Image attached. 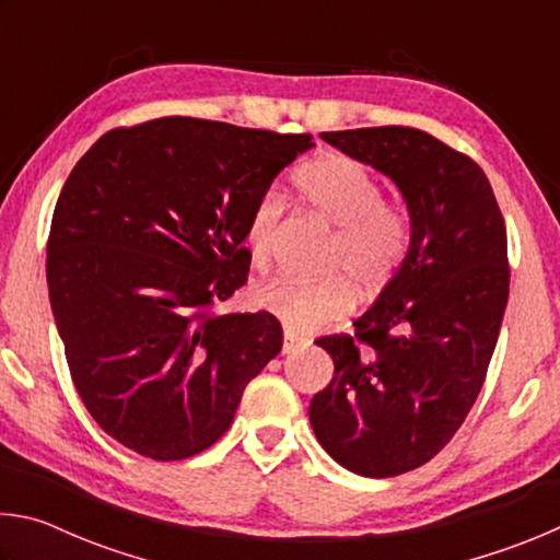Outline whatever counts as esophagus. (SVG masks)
Masks as SVG:
<instances>
[{
	"label": "esophagus",
	"instance_id": "34e87169",
	"mask_svg": "<svg viewBox=\"0 0 560 560\" xmlns=\"http://www.w3.org/2000/svg\"><path fill=\"white\" fill-rule=\"evenodd\" d=\"M308 343L303 338H296V336H291V334H287L283 336V346H281V353L283 355H291V353H299V350H303L306 348Z\"/></svg>",
	"mask_w": 560,
	"mask_h": 560
}]
</instances>
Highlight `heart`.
Wrapping results in <instances>:
<instances>
[{"label":"heart","mask_w":560,"mask_h":560,"mask_svg":"<svg viewBox=\"0 0 560 560\" xmlns=\"http://www.w3.org/2000/svg\"><path fill=\"white\" fill-rule=\"evenodd\" d=\"M293 183L308 214L336 232L326 271H346L363 289L383 287L402 259L407 232L402 214L381 200L371 170L348 155L328 153L301 165ZM281 212L279 192H264L252 207L246 244L257 261L269 259ZM254 301L279 318L287 334L306 336L343 316L353 306V291L340 277L273 279L254 291Z\"/></svg>","instance_id":"heart-1"}]
</instances>
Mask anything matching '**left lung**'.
<instances>
[{
	"mask_svg": "<svg viewBox=\"0 0 560 560\" xmlns=\"http://www.w3.org/2000/svg\"><path fill=\"white\" fill-rule=\"evenodd\" d=\"M400 189L410 249L355 336L316 340L334 381L314 395L311 428L340 467L397 477L430 462L485 385L509 301L504 217L477 163L402 126L320 132Z\"/></svg>",
	"mask_w": 560,
	"mask_h": 560,
	"instance_id": "obj_1",
	"label": "left lung"
}]
</instances>
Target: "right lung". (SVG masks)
<instances>
[{
	"mask_svg": "<svg viewBox=\"0 0 560 560\" xmlns=\"http://www.w3.org/2000/svg\"><path fill=\"white\" fill-rule=\"evenodd\" d=\"M308 148V132L170 116L108 130L71 170L46 244L51 311L83 405L128 450L212 447L281 350L267 311L214 306L246 283L252 207Z\"/></svg>",
	"mask_w": 560,
	"mask_h": 560,
	"instance_id": "add662e5",
	"label": "right lung"
}]
</instances>
